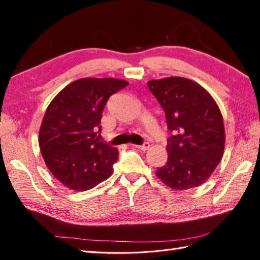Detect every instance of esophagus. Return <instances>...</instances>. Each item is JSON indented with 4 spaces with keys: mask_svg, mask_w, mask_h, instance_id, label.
Returning a JSON list of instances; mask_svg holds the SVG:
<instances>
[{
    "mask_svg": "<svg viewBox=\"0 0 260 260\" xmlns=\"http://www.w3.org/2000/svg\"><path fill=\"white\" fill-rule=\"evenodd\" d=\"M134 146H136V148H139L140 150H142V151H146L150 148V144L148 142H145L142 145H134Z\"/></svg>",
    "mask_w": 260,
    "mask_h": 260,
    "instance_id": "34e87169",
    "label": "esophagus"
}]
</instances>
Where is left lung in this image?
Wrapping results in <instances>:
<instances>
[{
    "label": "left lung",
    "mask_w": 260,
    "mask_h": 260,
    "mask_svg": "<svg viewBox=\"0 0 260 260\" xmlns=\"http://www.w3.org/2000/svg\"><path fill=\"white\" fill-rule=\"evenodd\" d=\"M148 87L162 107L171 133L167 162L155 175L173 190L201 185L224 153L225 129L218 106L201 85L187 78L150 81Z\"/></svg>",
    "instance_id": "1"
}]
</instances>
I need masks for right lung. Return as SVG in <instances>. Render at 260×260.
Returning <instances> with one entry per match:
<instances>
[{
	"label": "right lung",
	"mask_w": 260,
	"mask_h": 260,
	"mask_svg": "<svg viewBox=\"0 0 260 260\" xmlns=\"http://www.w3.org/2000/svg\"><path fill=\"white\" fill-rule=\"evenodd\" d=\"M127 85L116 78H81L51 101L39 144L52 175L64 186L86 191L111 176L118 150L99 141L98 133L108 99Z\"/></svg>",
	"instance_id": "add662e5"
}]
</instances>
